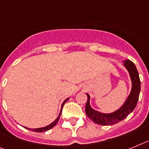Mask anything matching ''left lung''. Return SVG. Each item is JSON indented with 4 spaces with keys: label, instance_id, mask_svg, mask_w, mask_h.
Instances as JSON below:
<instances>
[{
    "label": "left lung",
    "instance_id": "8db88e82",
    "mask_svg": "<svg viewBox=\"0 0 149 149\" xmlns=\"http://www.w3.org/2000/svg\"><path fill=\"white\" fill-rule=\"evenodd\" d=\"M124 67L128 72L131 80V91L125 102L118 109L111 113H103L94 110L90 104V95L86 94L88 100L85 105V113L94 123L100 125H112L122 121L135 109L140 92V80L135 64L130 60L124 61Z\"/></svg>",
    "mask_w": 149,
    "mask_h": 149
}]
</instances>
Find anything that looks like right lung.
I'll return each mask as SVG.
<instances>
[{
    "label": "right lung",
    "mask_w": 149,
    "mask_h": 149,
    "mask_svg": "<svg viewBox=\"0 0 149 149\" xmlns=\"http://www.w3.org/2000/svg\"><path fill=\"white\" fill-rule=\"evenodd\" d=\"M70 99V97L67 98V99L64 100V102H63V103H62L61 105V111H60V113H59L58 116V118H57L55 120V121H53V122H52L50 125H47V126L46 127H39V128H28V127H24V128L28 129V130H31V131H33V132H37V133H41V132H46L47 131V130H50V129H52L54 126H55V125H56L57 123H58V121L59 118H60V116H61V111H62V109H63V107H64V103H66V102L68 100Z\"/></svg>",
    "instance_id": "1"
}]
</instances>
